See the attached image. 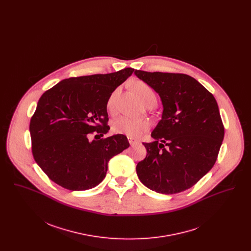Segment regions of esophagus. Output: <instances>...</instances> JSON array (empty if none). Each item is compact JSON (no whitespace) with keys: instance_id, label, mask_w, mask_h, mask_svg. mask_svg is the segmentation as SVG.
<instances>
[{"instance_id":"34e87169","label":"esophagus","mask_w":251,"mask_h":251,"mask_svg":"<svg viewBox=\"0 0 251 251\" xmlns=\"http://www.w3.org/2000/svg\"><path fill=\"white\" fill-rule=\"evenodd\" d=\"M129 139V142L131 144V146H135V145H137V144L139 143L137 140H135L134 138H131V137H129L128 138Z\"/></svg>"}]
</instances>
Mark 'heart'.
<instances>
[{
  "instance_id": "b5f03b06",
  "label": "heart",
  "mask_w": 251,
  "mask_h": 251,
  "mask_svg": "<svg viewBox=\"0 0 251 251\" xmlns=\"http://www.w3.org/2000/svg\"><path fill=\"white\" fill-rule=\"evenodd\" d=\"M133 89L141 98L145 104L156 103L157 98L155 92L150 84L143 81H136L133 84ZM120 93V88L115 89L107 100V109L109 112L114 113L117 108V100ZM151 129L150 121L145 120H136L129 117L122 116L113 122V131L117 133L126 134L131 138H139L146 131Z\"/></svg>"
}]
</instances>
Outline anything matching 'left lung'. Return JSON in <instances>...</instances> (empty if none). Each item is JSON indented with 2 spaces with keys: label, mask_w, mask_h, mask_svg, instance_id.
Segmentation results:
<instances>
[{
  "label": "left lung",
  "mask_w": 251,
  "mask_h": 251,
  "mask_svg": "<svg viewBox=\"0 0 251 251\" xmlns=\"http://www.w3.org/2000/svg\"><path fill=\"white\" fill-rule=\"evenodd\" d=\"M161 97L164 111L151 136L143 143L147 156L136 166L148 188L176 194L195 185L214 167L224 138L215 97L183 73L135 71Z\"/></svg>",
  "instance_id": "8db88e82"
}]
</instances>
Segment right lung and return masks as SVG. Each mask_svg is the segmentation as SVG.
<instances>
[{
    "instance_id": "1",
    "label": "right lung",
    "mask_w": 251,
    "mask_h": 251,
    "mask_svg": "<svg viewBox=\"0 0 251 251\" xmlns=\"http://www.w3.org/2000/svg\"><path fill=\"white\" fill-rule=\"evenodd\" d=\"M134 72L126 68L107 74L65 79L40 97L30 121L32 153L53 182L82 191L105 178L109 160L130 143L123 134L97 140L110 130L107 100ZM95 135L91 142L90 136Z\"/></svg>"
}]
</instances>
